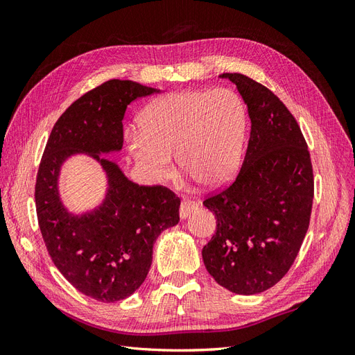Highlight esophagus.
<instances>
[{"instance_id":"obj_1","label":"esophagus","mask_w":355,"mask_h":355,"mask_svg":"<svg viewBox=\"0 0 355 355\" xmlns=\"http://www.w3.org/2000/svg\"><path fill=\"white\" fill-rule=\"evenodd\" d=\"M198 210V204L197 202H194V201H188V200H185V201H182L180 202V207H179V218L184 220V219H187V218H189L192 213L194 211H197Z\"/></svg>"}]
</instances>
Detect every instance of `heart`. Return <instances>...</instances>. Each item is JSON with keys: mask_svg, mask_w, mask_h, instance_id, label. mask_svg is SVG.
Returning a JSON list of instances; mask_svg holds the SVG:
<instances>
[{"mask_svg": "<svg viewBox=\"0 0 355 355\" xmlns=\"http://www.w3.org/2000/svg\"><path fill=\"white\" fill-rule=\"evenodd\" d=\"M247 133V110L228 89L180 90L154 101L141 127L127 132L136 164L154 180H164L176 155L180 170L202 188H218L234 178L241 164Z\"/></svg>", "mask_w": 355, "mask_h": 355, "instance_id": "obj_1", "label": "heart"}]
</instances>
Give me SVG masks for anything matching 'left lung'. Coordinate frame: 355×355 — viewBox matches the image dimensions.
Masks as SVG:
<instances>
[{
  "label": "left lung",
  "mask_w": 355,
  "mask_h": 355,
  "mask_svg": "<svg viewBox=\"0 0 355 355\" xmlns=\"http://www.w3.org/2000/svg\"><path fill=\"white\" fill-rule=\"evenodd\" d=\"M237 85L250 116V139L234 184L202 201L216 232L202 261L218 284L237 295L275 286L295 262L309 227L314 176L302 132L286 105L243 73Z\"/></svg>",
  "instance_id": "8db88e82"
}]
</instances>
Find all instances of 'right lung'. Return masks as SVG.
<instances>
[{
  "label": "right lung",
  "instance_id": "add662e5",
  "mask_svg": "<svg viewBox=\"0 0 355 355\" xmlns=\"http://www.w3.org/2000/svg\"><path fill=\"white\" fill-rule=\"evenodd\" d=\"M154 93L159 90L130 80H110L85 93L53 127L38 168L37 216L51 261L78 292L99 302H118L142 286L157 237L179 222L173 192L137 185L115 161L102 158L123 149L127 105ZM78 153L103 167L107 191L98 207L75 214L61 201L58 179Z\"/></svg>",
  "mask_w": 355,
  "mask_h": 355
}]
</instances>
